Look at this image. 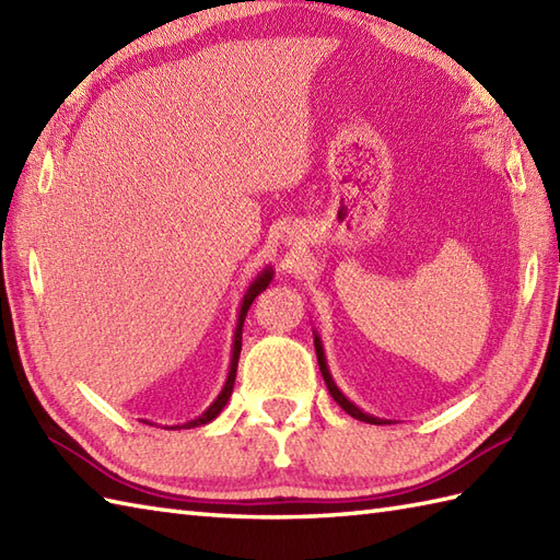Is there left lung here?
<instances>
[{
	"label": "left lung",
	"instance_id": "8db88e82",
	"mask_svg": "<svg viewBox=\"0 0 560 560\" xmlns=\"http://www.w3.org/2000/svg\"><path fill=\"white\" fill-rule=\"evenodd\" d=\"M313 335H315V353H317V363H319V371H323V377H325V383H327V389H329V395H331V399H335L339 407L347 411L349 416H353V419H359V421H363V423H375V425H383V423H389L387 419H377V416H371V413H365L361 407H355V404L343 395V392L337 387V383H335V377H331V373H329V365H327V355H325V347H323V339H319V335L317 331L313 329Z\"/></svg>",
	"mask_w": 560,
	"mask_h": 560
}]
</instances>
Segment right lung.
Wrapping results in <instances>:
<instances>
[{
    "instance_id": "right-lung-1",
    "label": "right lung",
    "mask_w": 560,
    "mask_h": 560,
    "mask_svg": "<svg viewBox=\"0 0 560 560\" xmlns=\"http://www.w3.org/2000/svg\"><path fill=\"white\" fill-rule=\"evenodd\" d=\"M271 279H273V269H271V265H267L265 269H261V271L257 273V277H255L253 281H249V287H247V291H245V295H243V301H241V307H237V323H235V331H233V347H231V365H229V375H225V383H223V387H221V392H219V397L213 399V401L209 404V407L197 416V419H189V421H185V423H177V425H165V428H199V425H207L209 421L217 419V416L223 411L225 404H229V399H231V395H233V385H235L237 359H241V347H243V323H245V315H247L249 305H253V301L257 299V295L269 287ZM144 423H149V421H144ZM149 425H153V423H149Z\"/></svg>"
}]
</instances>
